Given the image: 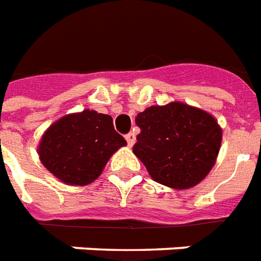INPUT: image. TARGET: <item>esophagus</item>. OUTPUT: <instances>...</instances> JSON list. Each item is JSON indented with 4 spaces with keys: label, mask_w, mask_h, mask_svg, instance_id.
<instances>
[{
    "label": "esophagus",
    "mask_w": 261,
    "mask_h": 261,
    "mask_svg": "<svg viewBox=\"0 0 261 261\" xmlns=\"http://www.w3.org/2000/svg\"><path fill=\"white\" fill-rule=\"evenodd\" d=\"M125 139H126V143H128L129 147H132L133 144H135V141H136V136H135V133H128L126 136H125Z\"/></svg>",
    "instance_id": "34e87169"
}]
</instances>
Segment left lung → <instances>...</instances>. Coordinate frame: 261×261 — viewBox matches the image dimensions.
I'll return each instance as SVG.
<instances>
[{
  "mask_svg": "<svg viewBox=\"0 0 261 261\" xmlns=\"http://www.w3.org/2000/svg\"><path fill=\"white\" fill-rule=\"evenodd\" d=\"M141 132L133 152L155 182L185 190L210 172L222 130L213 116L182 102L151 106L137 114Z\"/></svg>",
  "mask_w": 261,
  "mask_h": 261,
  "instance_id": "left-lung-1",
  "label": "left lung"
}]
</instances>
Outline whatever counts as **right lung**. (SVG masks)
<instances>
[{"instance_id":"1","label":"right lung","mask_w":261,"mask_h":261,"mask_svg":"<svg viewBox=\"0 0 261 261\" xmlns=\"http://www.w3.org/2000/svg\"><path fill=\"white\" fill-rule=\"evenodd\" d=\"M124 145L126 141L114 130L113 118L86 109L54 122L37 152L43 166L59 180L85 186L94 182L110 156Z\"/></svg>"}]
</instances>
